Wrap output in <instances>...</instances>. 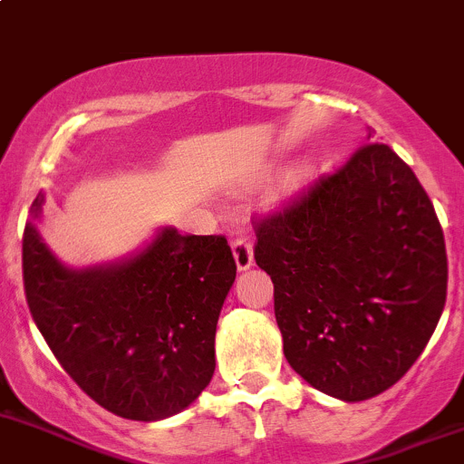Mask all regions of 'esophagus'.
<instances>
[{
	"instance_id": "34e87169",
	"label": "esophagus",
	"mask_w": 464,
	"mask_h": 464,
	"mask_svg": "<svg viewBox=\"0 0 464 464\" xmlns=\"http://www.w3.org/2000/svg\"><path fill=\"white\" fill-rule=\"evenodd\" d=\"M232 255L237 261L238 270H250L255 266V252H252V243L246 237H238L232 241Z\"/></svg>"
}]
</instances>
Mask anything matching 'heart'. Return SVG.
Returning <instances> with one entry per match:
<instances>
[{
	"label": "heart",
	"instance_id": "obj_1",
	"mask_svg": "<svg viewBox=\"0 0 464 464\" xmlns=\"http://www.w3.org/2000/svg\"><path fill=\"white\" fill-rule=\"evenodd\" d=\"M297 180H299V174H288V176H285L284 185H285V188H295V185H297Z\"/></svg>",
	"mask_w": 464,
	"mask_h": 464
}]
</instances>
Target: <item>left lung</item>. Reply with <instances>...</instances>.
<instances>
[{
	"mask_svg": "<svg viewBox=\"0 0 464 464\" xmlns=\"http://www.w3.org/2000/svg\"><path fill=\"white\" fill-rule=\"evenodd\" d=\"M255 232L284 355L310 386L362 402L407 373L445 308L447 250L433 203L389 145L357 150Z\"/></svg>",
	"mask_w": 464,
	"mask_h": 464,
	"instance_id": "obj_1",
	"label": "left lung"
}]
</instances>
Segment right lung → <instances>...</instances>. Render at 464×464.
Wrapping results in <instances>:
<instances>
[{"mask_svg":"<svg viewBox=\"0 0 464 464\" xmlns=\"http://www.w3.org/2000/svg\"><path fill=\"white\" fill-rule=\"evenodd\" d=\"M31 205L22 243L24 290L62 369L102 409L159 422L188 409L217 366L214 337L237 279L226 237L159 227L109 264L71 267L46 246Z\"/></svg>","mask_w":464,"mask_h":464,"instance_id":"obj_1","label":"right lung"}]
</instances>
